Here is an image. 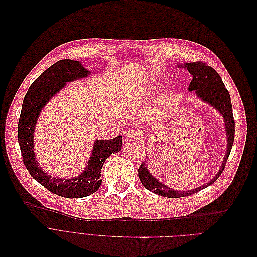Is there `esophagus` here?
Instances as JSON below:
<instances>
[{"label":"esophagus","mask_w":257,"mask_h":257,"mask_svg":"<svg viewBox=\"0 0 257 257\" xmlns=\"http://www.w3.org/2000/svg\"><path fill=\"white\" fill-rule=\"evenodd\" d=\"M124 139L126 141H132V140H137L138 139V133L136 130H127L124 132Z\"/></svg>","instance_id":"esophagus-1"}]
</instances>
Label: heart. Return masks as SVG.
<instances>
[{
  "label": "heart",
  "instance_id": "1",
  "mask_svg": "<svg viewBox=\"0 0 257 257\" xmlns=\"http://www.w3.org/2000/svg\"><path fill=\"white\" fill-rule=\"evenodd\" d=\"M152 87H153V88H155V87H156V84H154V85H152Z\"/></svg>",
  "mask_w": 257,
  "mask_h": 257
}]
</instances>
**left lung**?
Returning a JSON list of instances; mask_svg holds the SVG:
<instances>
[{"label":"left lung","instance_id":"8db88e82","mask_svg":"<svg viewBox=\"0 0 257 257\" xmlns=\"http://www.w3.org/2000/svg\"><path fill=\"white\" fill-rule=\"evenodd\" d=\"M180 68L187 69L192 76V80L189 83L188 91L194 92L195 96L201 99L203 102L211 105L214 109L222 115L225 122V130L227 136V151L222 162L221 167L218 168L216 175L208 183H205L202 186L193 188L191 190H176L163 184L162 182L156 179L148 168V160H145L138 169V176L142 183V185L152 192L162 195L165 198H183L188 197L195 192H198L206 187L210 186L217 180L224 172L227 159L230 155L232 145L234 141L235 133V123L233 119V113H232V104L228 90L225 88V84L217 74V72L210 66L206 65L202 62L195 63H186L184 65H178Z\"/></svg>","mask_w":257,"mask_h":257}]
</instances>
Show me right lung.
<instances>
[{"mask_svg":"<svg viewBox=\"0 0 257 257\" xmlns=\"http://www.w3.org/2000/svg\"><path fill=\"white\" fill-rule=\"evenodd\" d=\"M91 72L78 60L62 59L44 71L30 85L24 97L18 125V140L23 161L31 177L49 191L59 197L79 199L96 192L101 185V168L113 153L122 148V136L109 140H96L87 167L73 178H55L39 166L34 152V131L39 116L45 105L67 87L68 82L87 78Z\"/></svg>","mask_w":257,"mask_h":257,"instance_id":"add662e5","label":"right lung"}]
</instances>
